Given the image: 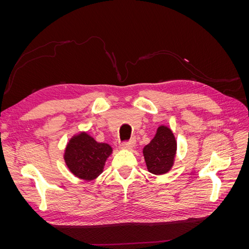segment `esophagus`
<instances>
[{"label": "esophagus", "instance_id": "obj_1", "mask_svg": "<svg viewBox=\"0 0 249 249\" xmlns=\"http://www.w3.org/2000/svg\"><path fill=\"white\" fill-rule=\"evenodd\" d=\"M134 144H135V140L133 139L130 142H124V143H122L119 147L122 148V149H132Z\"/></svg>", "mask_w": 249, "mask_h": 249}]
</instances>
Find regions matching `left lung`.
Instances as JSON below:
<instances>
[{
    "label": "left lung",
    "instance_id": "8db88e82",
    "mask_svg": "<svg viewBox=\"0 0 249 249\" xmlns=\"http://www.w3.org/2000/svg\"><path fill=\"white\" fill-rule=\"evenodd\" d=\"M177 154V140L166 125L158 127L155 137L143 148L147 170L156 176L167 173L173 166Z\"/></svg>",
    "mask_w": 249,
    "mask_h": 249
}]
</instances>
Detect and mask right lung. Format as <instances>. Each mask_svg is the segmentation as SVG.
Returning a JSON list of instances; mask_svg holds the SVG:
<instances>
[{
    "label": "right lung",
    "instance_id": "add662e5",
    "mask_svg": "<svg viewBox=\"0 0 249 249\" xmlns=\"http://www.w3.org/2000/svg\"><path fill=\"white\" fill-rule=\"evenodd\" d=\"M112 147L107 143L96 142L86 132L74 135L67 143L64 152V161L67 168L84 180H93L104 170Z\"/></svg>",
    "mask_w": 249,
    "mask_h": 249
}]
</instances>
